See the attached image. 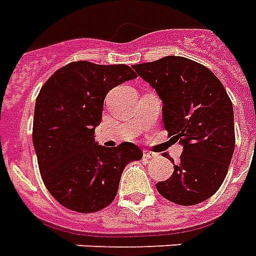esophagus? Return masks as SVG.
I'll use <instances>...</instances> for the list:
<instances>
[{"mask_svg": "<svg viewBox=\"0 0 256 256\" xmlns=\"http://www.w3.org/2000/svg\"><path fill=\"white\" fill-rule=\"evenodd\" d=\"M156 156H157L156 153L148 152V150H145V152H144V158H145V160H150V158H154Z\"/></svg>", "mask_w": 256, "mask_h": 256, "instance_id": "obj_1", "label": "esophagus"}]
</instances>
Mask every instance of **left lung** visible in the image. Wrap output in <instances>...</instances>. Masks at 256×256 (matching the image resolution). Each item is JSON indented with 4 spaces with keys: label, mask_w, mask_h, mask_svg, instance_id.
<instances>
[{
    "label": "left lung",
    "mask_w": 256,
    "mask_h": 256,
    "mask_svg": "<svg viewBox=\"0 0 256 256\" xmlns=\"http://www.w3.org/2000/svg\"><path fill=\"white\" fill-rule=\"evenodd\" d=\"M162 100V122L183 145L170 179L158 182L166 200L183 206L204 202L222 184L234 150V107L212 70L184 56L133 65ZM172 162V160H171Z\"/></svg>",
    "instance_id": "left-lung-1"
}]
</instances>
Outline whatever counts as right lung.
Wrapping results in <instances>:
<instances>
[{
    "label": "right lung",
    "instance_id": "obj_1",
    "mask_svg": "<svg viewBox=\"0 0 256 256\" xmlns=\"http://www.w3.org/2000/svg\"><path fill=\"white\" fill-rule=\"evenodd\" d=\"M137 74L128 65L70 62L51 76L36 98L32 141L42 180L60 205L78 213L107 208L120 176L142 150L132 142L104 148L94 142L110 90Z\"/></svg>",
    "mask_w": 256,
    "mask_h": 256
}]
</instances>
